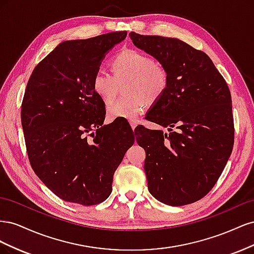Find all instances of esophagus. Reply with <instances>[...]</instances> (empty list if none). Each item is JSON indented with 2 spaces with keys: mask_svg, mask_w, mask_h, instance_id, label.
<instances>
[{
  "mask_svg": "<svg viewBox=\"0 0 254 254\" xmlns=\"http://www.w3.org/2000/svg\"><path fill=\"white\" fill-rule=\"evenodd\" d=\"M136 125H137V122H136V121H130V126H131L132 130H134V128L136 127Z\"/></svg>",
  "mask_w": 254,
  "mask_h": 254,
  "instance_id": "1",
  "label": "esophagus"
}]
</instances>
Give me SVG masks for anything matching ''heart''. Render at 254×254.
<instances>
[{
  "instance_id": "heart-1",
  "label": "heart",
  "mask_w": 254,
  "mask_h": 254,
  "mask_svg": "<svg viewBox=\"0 0 254 254\" xmlns=\"http://www.w3.org/2000/svg\"><path fill=\"white\" fill-rule=\"evenodd\" d=\"M112 75L98 70L92 77V89L105 103H109L118 93L119 86L125 84L128 96L118 99L107 107L110 120H134L146 105L158 103L170 84L166 68L146 54L125 50L111 60Z\"/></svg>"
}]
</instances>
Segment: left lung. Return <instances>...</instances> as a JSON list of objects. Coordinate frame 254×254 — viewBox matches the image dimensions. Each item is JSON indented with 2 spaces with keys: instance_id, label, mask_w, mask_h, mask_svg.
I'll return each instance as SVG.
<instances>
[{
  "instance_id": "8db88e82",
  "label": "left lung",
  "mask_w": 254,
  "mask_h": 254,
  "mask_svg": "<svg viewBox=\"0 0 254 254\" xmlns=\"http://www.w3.org/2000/svg\"><path fill=\"white\" fill-rule=\"evenodd\" d=\"M137 49L155 57L170 75L162 98L146 120L170 132L135 128L146 151L148 190L172 206L193 203L217 182L232 152V99L226 80L205 53L177 38L131 32Z\"/></svg>"
}]
</instances>
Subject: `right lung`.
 Returning a JSON list of instances; mask_svg holds the SVG:
<instances>
[{
    "mask_svg": "<svg viewBox=\"0 0 254 254\" xmlns=\"http://www.w3.org/2000/svg\"><path fill=\"white\" fill-rule=\"evenodd\" d=\"M127 32L61 42L37 64L21 107L30 165L64 201L94 205L112 191L113 175L134 133L115 120L104 125L105 103L92 89L103 59Z\"/></svg>",
    "mask_w": 254,
    "mask_h": 254,
    "instance_id": "right-lung-1",
    "label": "right lung"
}]
</instances>
